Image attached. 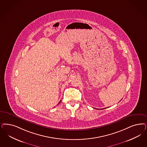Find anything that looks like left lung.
Masks as SVG:
<instances>
[{
  "instance_id": "8db88e82",
  "label": "left lung",
  "mask_w": 147,
  "mask_h": 147,
  "mask_svg": "<svg viewBox=\"0 0 147 147\" xmlns=\"http://www.w3.org/2000/svg\"><path fill=\"white\" fill-rule=\"evenodd\" d=\"M104 109H106V108H104Z\"/></svg>"
}]
</instances>
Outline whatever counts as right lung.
<instances>
[{
	"instance_id": "add662e5",
	"label": "right lung",
	"mask_w": 147,
	"mask_h": 147,
	"mask_svg": "<svg viewBox=\"0 0 147 147\" xmlns=\"http://www.w3.org/2000/svg\"><path fill=\"white\" fill-rule=\"evenodd\" d=\"M60 102H61V101H60V102H59V103H60Z\"/></svg>"
}]
</instances>
